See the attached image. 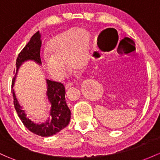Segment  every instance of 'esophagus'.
Wrapping results in <instances>:
<instances>
[{"instance_id":"1","label":"esophagus","mask_w":160,"mask_h":160,"mask_svg":"<svg viewBox=\"0 0 160 160\" xmlns=\"http://www.w3.org/2000/svg\"><path fill=\"white\" fill-rule=\"evenodd\" d=\"M73 85V83H66V85H65V87H66V89H69L70 87H71Z\"/></svg>"}]
</instances>
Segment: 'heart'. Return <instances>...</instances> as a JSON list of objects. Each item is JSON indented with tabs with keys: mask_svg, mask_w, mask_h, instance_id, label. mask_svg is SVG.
Wrapping results in <instances>:
<instances>
[{
	"mask_svg": "<svg viewBox=\"0 0 160 160\" xmlns=\"http://www.w3.org/2000/svg\"><path fill=\"white\" fill-rule=\"evenodd\" d=\"M90 37L87 31L78 29L55 37L50 41V54L43 57V67L52 77L61 80L70 68H80L85 64L90 48Z\"/></svg>",
	"mask_w": 160,
	"mask_h": 160,
	"instance_id": "obj_1",
	"label": "heart"
}]
</instances>
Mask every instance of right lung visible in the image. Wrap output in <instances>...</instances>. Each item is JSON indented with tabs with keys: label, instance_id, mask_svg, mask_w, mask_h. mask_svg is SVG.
<instances>
[{
	"label": "right lung",
	"instance_id": "obj_1",
	"mask_svg": "<svg viewBox=\"0 0 160 160\" xmlns=\"http://www.w3.org/2000/svg\"><path fill=\"white\" fill-rule=\"evenodd\" d=\"M41 44L40 34L39 31H38L32 36L31 40L18 54L16 61V71H18L23 62L28 60H33L39 64H41V59H40ZM16 74L12 80L11 93H13L14 108L24 127L33 133L40 137H50L60 132L61 129H64L70 122V110L67 107L65 100L66 92L63 83L60 82L47 80V83H48L47 95H48V100L51 104L50 118L44 123L37 124L27 117L24 110H22V107L17 100L13 89Z\"/></svg>",
	"mask_w": 160,
	"mask_h": 160
}]
</instances>
